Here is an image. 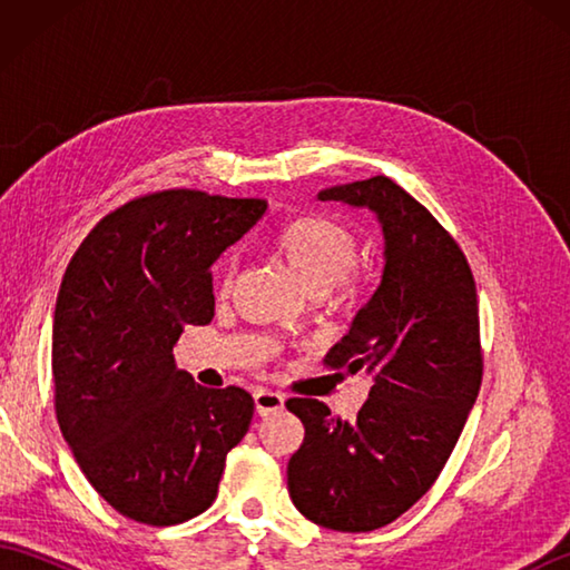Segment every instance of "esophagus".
<instances>
[{"mask_svg":"<svg viewBox=\"0 0 570 570\" xmlns=\"http://www.w3.org/2000/svg\"><path fill=\"white\" fill-rule=\"evenodd\" d=\"M254 409H257L259 416H269L274 411L284 409V396L272 390H257L254 392Z\"/></svg>","mask_w":570,"mask_h":570,"instance_id":"1","label":"esophagus"}]
</instances>
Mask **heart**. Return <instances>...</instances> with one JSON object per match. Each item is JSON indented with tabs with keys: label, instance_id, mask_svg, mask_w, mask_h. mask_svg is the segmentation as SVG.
Instances as JSON below:
<instances>
[{
	"label": "heart",
	"instance_id": "1",
	"mask_svg": "<svg viewBox=\"0 0 570 570\" xmlns=\"http://www.w3.org/2000/svg\"><path fill=\"white\" fill-rule=\"evenodd\" d=\"M269 247L306 286V292L318 294L321 298L353 292L350 266L357 259V239L350 229L328 217L301 215L278 225Z\"/></svg>",
	"mask_w": 570,
	"mask_h": 570
}]
</instances>
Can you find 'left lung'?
Wrapping results in <instances>:
<instances>
[{
    "label": "left lung",
    "instance_id": "obj_1",
    "mask_svg": "<svg viewBox=\"0 0 570 570\" xmlns=\"http://www.w3.org/2000/svg\"><path fill=\"white\" fill-rule=\"evenodd\" d=\"M318 200L365 208L382 227V282L325 355L365 370L372 390L353 423L318 399H288L306 435L286 475L301 514L355 534L416 504L455 448L482 382L478 294L453 237L392 178L331 186Z\"/></svg>",
    "mask_w": 570,
    "mask_h": 570
}]
</instances>
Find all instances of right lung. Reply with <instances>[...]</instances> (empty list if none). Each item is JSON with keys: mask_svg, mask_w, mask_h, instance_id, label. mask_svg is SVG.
<instances>
[{"mask_svg": "<svg viewBox=\"0 0 570 570\" xmlns=\"http://www.w3.org/2000/svg\"><path fill=\"white\" fill-rule=\"evenodd\" d=\"M266 203L200 190L131 200L72 254L53 313L56 416L85 478L119 514L180 524L213 504L254 414L239 386L176 367L186 325L213 321L210 266Z\"/></svg>", "mask_w": 570, "mask_h": 570, "instance_id": "add662e5", "label": "right lung"}]
</instances>
